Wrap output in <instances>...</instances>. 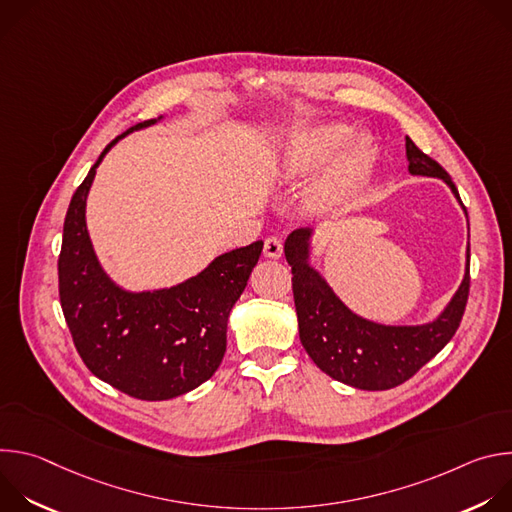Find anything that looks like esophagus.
I'll use <instances>...</instances> for the list:
<instances>
[{
	"label": "esophagus",
	"mask_w": 512,
	"mask_h": 512,
	"mask_svg": "<svg viewBox=\"0 0 512 512\" xmlns=\"http://www.w3.org/2000/svg\"><path fill=\"white\" fill-rule=\"evenodd\" d=\"M281 251H283V245H281V241H279L277 237L265 239V247H263L265 257H269V259H279V257H281Z\"/></svg>",
	"instance_id": "obj_1"
}]
</instances>
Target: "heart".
<instances>
[{"instance_id":"1","label":"heart","mask_w":512,"mask_h":512,"mask_svg":"<svg viewBox=\"0 0 512 512\" xmlns=\"http://www.w3.org/2000/svg\"><path fill=\"white\" fill-rule=\"evenodd\" d=\"M350 135L346 125H320L300 129L283 145L277 162L275 176L283 184L302 182L322 160H326L338 145ZM373 162V150L364 139H356L342 160L324 174L310 190L308 202L314 210L332 212L346 204L356 180Z\"/></svg>"}]
</instances>
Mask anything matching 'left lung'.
I'll return each instance as SVG.
<instances>
[{
  "instance_id": "obj_1",
  "label": "left lung",
  "mask_w": 512,
  "mask_h": 512,
  "mask_svg": "<svg viewBox=\"0 0 512 512\" xmlns=\"http://www.w3.org/2000/svg\"><path fill=\"white\" fill-rule=\"evenodd\" d=\"M405 150L413 176L442 178L460 200L450 174L409 137H405ZM310 237V229L291 233L285 239V259L294 273L291 287L300 340L320 371L362 391H387L409 381L452 340L470 294V247L464 281L440 318L423 326H383L352 314L322 275L310 267Z\"/></svg>"
}]
</instances>
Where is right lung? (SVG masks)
<instances>
[{
	"label": "right lung",
	"instance_id": "obj_1",
	"mask_svg": "<svg viewBox=\"0 0 512 512\" xmlns=\"http://www.w3.org/2000/svg\"><path fill=\"white\" fill-rule=\"evenodd\" d=\"M154 123H137L115 137L72 194L58 257V296L72 342L95 377L129 397L166 401L196 389L218 369L229 314L263 241L218 255L196 277L170 289L131 294L107 277L87 233V194L113 145Z\"/></svg>",
	"mask_w": 512,
	"mask_h": 512
}]
</instances>
